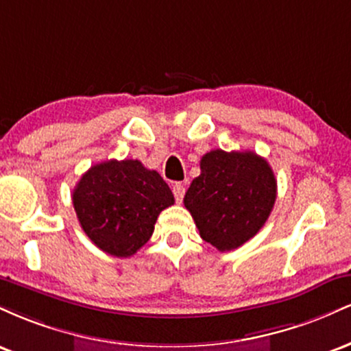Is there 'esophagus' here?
I'll use <instances>...</instances> for the list:
<instances>
[{
    "label": "esophagus",
    "instance_id": "esophagus-1",
    "mask_svg": "<svg viewBox=\"0 0 351 351\" xmlns=\"http://www.w3.org/2000/svg\"><path fill=\"white\" fill-rule=\"evenodd\" d=\"M173 195H175L176 203H181L184 196V186L181 183H175L173 184Z\"/></svg>",
    "mask_w": 351,
    "mask_h": 351
}]
</instances>
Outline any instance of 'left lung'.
<instances>
[{"label": "left lung", "mask_w": 351, "mask_h": 351, "mask_svg": "<svg viewBox=\"0 0 351 351\" xmlns=\"http://www.w3.org/2000/svg\"><path fill=\"white\" fill-rule=\"evenodd\" d=\"M184 195L199 236L217 251H231L259 232L277 196L272 168L254 152L211 150Z\"/></svg>", "instance_id": "obj_1"}]
</instances>
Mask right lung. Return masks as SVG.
I'll return each instance as SVG.
<instances>
[{
  "label": "right lung",
  "instance_id": "right-lung-1",
  "mask_svg": "<svg viewBox=\"0 0 351 351\" xmlns=\"http://www.w3.org/2000/svg\"><path fill=\"white\" fill-rule=\"evenodd\" d=\"M175 203L170 186L138 160H108L90 167L72 191L84 232L99 249L130 257L147 244L156 217Z\"/></svg>",
  "mask_w": 351,
  "mask_h": 351
}]
</instances>
